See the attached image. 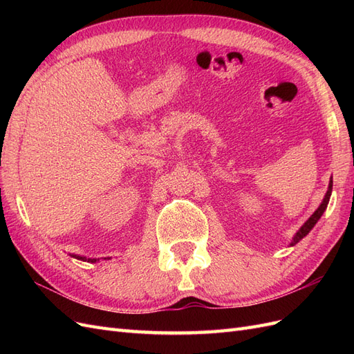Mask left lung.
Masks as SVG:
<instances>
[{
	"mask_svg": "<svg viewBox=\"0 0 354 354\" xmlns=\"http://www.w3.org/2000/svg\"><path fill=\"white\" fill-rule=\"evenodd\" d=\"M330 194H332V177H330V181H329V186H328V192H326V195H325V198H324V201H322V203H320L319 205V208L312 214V217H310L303 226H301V229H299L297 233H295V236L292 238V242L289 243L291 246H294L295 243H298L299 241H301L304 236H307L308 234V232L312 230L313 227H315V224L319 221V218L322 217V214L325 212V209H326V207H328V202H329V198H330Z\"/></svg>",
	"mask_w": 354,
	"mask_h": 354,
	"instance_id": "8db88e82",
	"label": "left lung"
}]
</instances>
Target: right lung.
<instances>
[{
    "mask_svg": "<svg viewBox=\"0 0 354 354\" xmlns=\"http://www.w3.org/2000/svg\"><path fill=\"white\" fill-rule=\"evenodd\" d=\"M73 259H78V260L87 261V263H95V261H97L95 259H87V257H81V255H73Z\"/></svg>",
    "mask_w": 354,
    "mask_h": 354,
    "instance_id": "1",
    "label": "right lung"
}]
</instances>
